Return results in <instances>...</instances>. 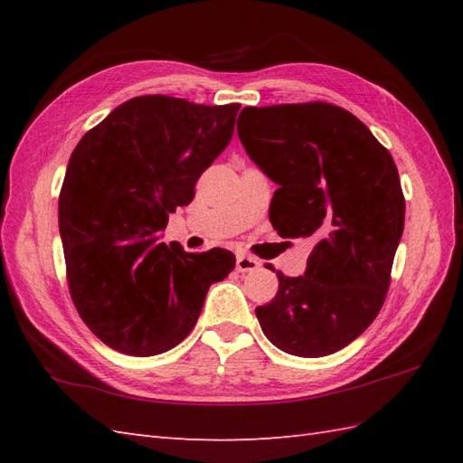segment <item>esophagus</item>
Listing matches in <instances>:
<instances>
[{
	"mask_svg": "<svg viewBox=\"0 0 463 463\" xmlns=\"http://www.w3.org/2000/svg\"><path fill=\"white\" fill-rule=\"evenodd\" d=\"M260 267V262L252 257H247V254H241L237 257V270L239 272H252Z\"/></svg>",
	"mask_w": 463,
	"mask_h": 463,
	"instance_id": "esophagus-1",
	"label": "esophagus"
}]
</instances>
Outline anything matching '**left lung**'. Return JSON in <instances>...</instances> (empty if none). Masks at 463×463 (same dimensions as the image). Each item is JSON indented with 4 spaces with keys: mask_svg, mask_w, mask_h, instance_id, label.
<instances>
[{
    "mask_svg": "<svg viewBox=\"0 0 463 463\" xmlns=\"http://www.w3.org/2000/svg\"><path fill=\"white\" fill-rule=\"evenodd\" d=\"M237 125L250 161L279 184L270 222L284 239H312L302 277L279 274L257 308L267 338L292 356L348 346L386 298L404 232V194L392 155L342 107H244Z\"/></svg>",
    "mask_w": 463,
    "mask_h": 463,
    "instance_id": "left-lung-1",
    "label": "left lung"
}]
</instances>
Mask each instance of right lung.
Here are the masks:
<instances>
[{"instance_id": "1", "label": "right lung", "mask_w": 463, "mask_h": 463, "mask_svg": "<svg viewBox=\"0 0 463 463\" xmlns=\"http://www.w3.org/2000/svg\"><path fill=\"white\" fill-rule=\"evenodd\" d=\"M239 109L141 95L77 143L59 194V234L77 312L109 348L171 350L199 320L211 284L234 269L229 250L184 252L161 234L231 143Z\"/></svg>"}]
</instances>
